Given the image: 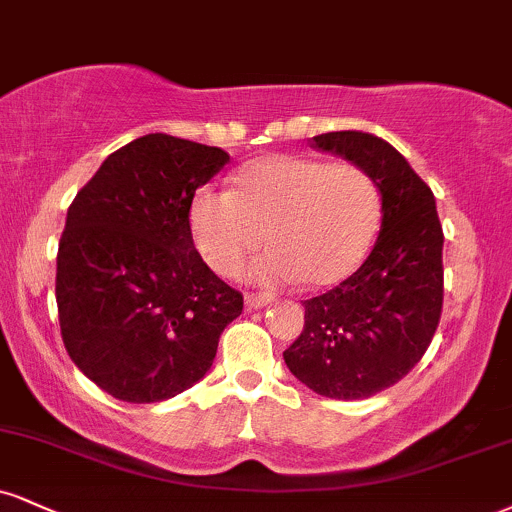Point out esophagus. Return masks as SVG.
<instances>
[{
  "instance_id": "esophagus-1",
  "label": "esophagus",
  "mask_w": 512,
  "mask_h": 512,
  "mask_svg": "<svg viewBox=\"0 0 512 512\" xmlns=\"http://www.w3.org/2000/svg\"><path fill=\"white\" fill-rule=\"evenodd\" d=\"M267 303H272V295L269 293H245V305L248 310H260Z\"/></svg>"
}]
</instances>
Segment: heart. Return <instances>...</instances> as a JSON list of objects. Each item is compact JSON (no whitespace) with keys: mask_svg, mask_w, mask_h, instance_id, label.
Returning <instances> with one entry per match:
<instances>
[{"mask_svg":"<svg viewBox=\"0 0 512 512\" xmlns=\"http://www.w3.org/2000/svg\"><path fill=\"white\" fill-rule=\"evenodd\" d=\"M381 193L367 169L303 155H267L240 169L233 190L205 188L190 207L193 240L221 276L250 267L260 283L329 288L360 267L379 229Z\"/></svg>","mask_w":512,"mask_h":512,"instance_id":"b5f03b06","label":"heart"}]
</instances>
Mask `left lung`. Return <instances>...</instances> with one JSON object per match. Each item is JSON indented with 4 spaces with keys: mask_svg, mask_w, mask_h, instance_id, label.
Masks as SVG:
<instances>
[{
    "mask_svg": "<svg viewBox=\"0 0 512 512\" xmlns=\"http://www.w3.org/2000/svg\"><path fill=\"white\" fill-rule=\"evenodd\" d=\"M310 143L372 174L381 193V231L353 276L305 300V326L283 360L319 396L369 398L398 384L436 334L443 307L441 221L432 190L386 140L336 131Z\"/></svg>",
    "mask_w": 512,
    "mask_h": 512,
    "instance_id": "1",
    "label": "left lung"
}]
</instances>
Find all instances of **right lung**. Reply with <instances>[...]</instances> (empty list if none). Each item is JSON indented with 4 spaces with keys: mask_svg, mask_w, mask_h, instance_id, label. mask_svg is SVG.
<instances>
[{
    "mask_svg": "<svg viewBox=\"0 0 512 512\" xmlns=\"http://www.w3.org/2000/svg\"><path fill=\"white\" fill-rule=\"evenodd\" d=\"M221 147L150 133L104 159L73 197L57 252L61 341L80 372L126 403H159L212 367L243 293L202 262L195 190Z\"/></svg>",
    "mask_w": 512,
    "mask_h": 512,
    "instance_id": "1",
    "label": "right lung"
}]
</instances>
